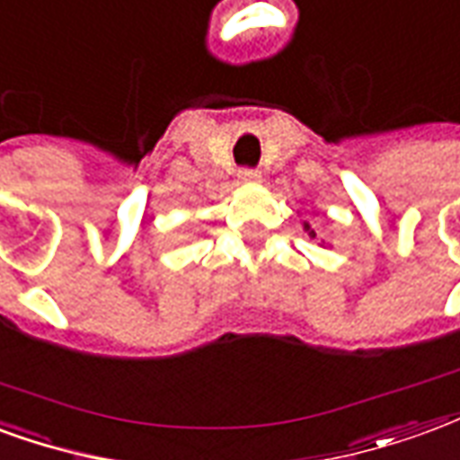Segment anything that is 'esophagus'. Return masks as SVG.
Wrapping results in <instances>:
<instances>
[{"label":"esophagus","instance_id":"1","mask_svg":"<svg viewBox=\"0 0 460 460\" xmlns=\"http://www.w3.org/2000/svg\"><path fill=\"white\" fill-rule=\"evenodd\" d=\"M260 179H262V176H260V171H257V169H243V171H240V181H243V183H257Z\"/></svg>","mask_w":460,"mask_h":460}]
</instances>
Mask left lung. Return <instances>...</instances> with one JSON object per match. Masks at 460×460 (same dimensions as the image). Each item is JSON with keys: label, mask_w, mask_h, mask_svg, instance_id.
<instances>
[{"label": "left lung", "mask_w": 460, "mask_h": 460, "mask_svg": "<svg viewBox=\"0 0 460 460\" xmlns=\"http://www.w3.org/2000/svg\"><path fill=\"white\" fill-rule=\"evenodd\" d=\"M304 230H306V233H308V237H316V230L308 226V220H304Z\"/></svg>", "instance_id": "8db88e82"}]
</instances>
